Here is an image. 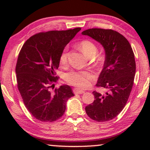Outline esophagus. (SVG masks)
Listing matches in <instances>:
<instances>
[{
    "instance_id": "obj_1",
    "label": "esophagus",
    "mask_w": 150,
    "mask_h": 150,
    "mask_svg": "<svg viewBox=\"0 0 150 150\" xmlns=\"http://www.w3.org/2000/svg\"><path fill=\"white\" fill-rule=\"evenodd\" d=\"M73 92H74V94H83V93H85V92H84V91H82V90H80V89H76V88H75L73 89Z\"/></svg>"
}]
</instances>
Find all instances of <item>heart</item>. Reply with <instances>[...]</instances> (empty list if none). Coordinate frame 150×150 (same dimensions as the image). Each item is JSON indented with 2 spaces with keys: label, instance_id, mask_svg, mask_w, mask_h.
<instances>
[{
  "label": "heart",
  "instance_id": "b5f03b06",
  "mask_svg": "<svg viewBox=\"0 0 150 150\" xmlns=\"http://www.w3.org/2000/svg\"><path fill=\"white\" fill-rule=\"evenodd\" d=\"M80 48L84 54L88 58H92L97 54V46L92 42L89 40H84L80 43ZM60 63L64 65L68 62V49L62 51L60 56ZM64 79L70 85L79 87L81 89H85L90 85L91 80L92 79V74L89 71H70L65 74Z\"/></svg>",
  "mask_w": 150,
  "mask_h": 150
}]
</instances>
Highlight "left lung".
Here are the masks:
<instances>
[{
  "label": "left lung",
  "instance_id": "left-lung-1",
  "mask_svg": "<svg viewBox=\"0 0 150 150\" xmlns=\"http://www.w3.org/2000/svg\"><path fill=\"white\" fill-rule=\"evenodd\" d=\"M82 34L104 47L105 61L97 86L108 90L105 94L93 92L94 101L86 106V113L96 121H108L118 116L128 101L135 75V56L128 41L116 31L93 28Z\"/></svg>",
  "mask_w": 150,
  "mask_h": 150
}]
</instances>
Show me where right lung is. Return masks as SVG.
Wrapping results in <instances>:
<instances>
[{
    "instance_id": "right-lung-1",
    "label": "right lung",
    "mask_w": 150,
    "mask_h": 150,
    "mask_svg": "<svg viewBox=\"0 0 150 150\" xmlns=\"http://www.w3.org/2000/svg\"><path fill=\"white\" fill-rule=\"evenodd\" d=\"M81 30L41 32L31 37L19 53L15 72L18 87L26 108L37 120L53 122L64 114L68 99L74 96L69 85L50 92L58 77L55 70L65 46Z\"/></svg>"
}]
</instances>
